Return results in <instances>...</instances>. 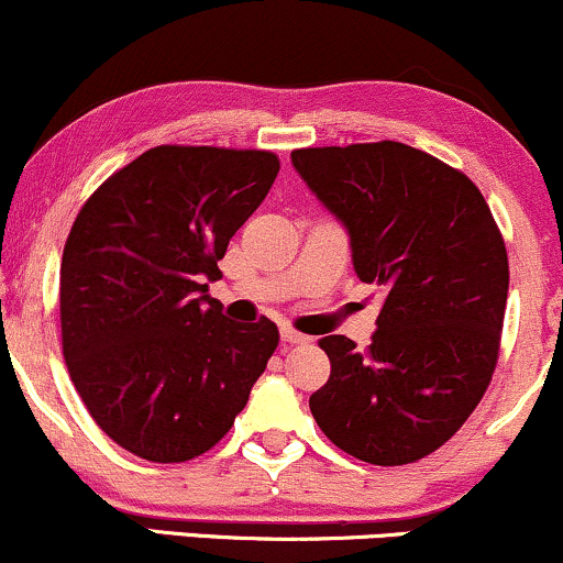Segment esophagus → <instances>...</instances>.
Returning <instances> with one entry per match:
<instances>
[{
	"label": "esophagus",
	"mask_w": 563,
	"mask_h": 563,
	"mask_svg": "<svg viewBox=\"0 0 563 563\" xmlns=\"http://www.w3.org/2000/svg\"><path fill=\"white\" fill-rule=\"evenodd\" d=\"M280 339H283V344H288V346H296V344H307V341H309V335H303V333H296L294 328H280Z\"/></svg>",
	"instance_id": "1"
}]
</instances>
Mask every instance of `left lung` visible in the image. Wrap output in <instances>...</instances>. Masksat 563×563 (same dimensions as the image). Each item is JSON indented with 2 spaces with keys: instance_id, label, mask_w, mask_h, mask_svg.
Here are the masks:
<instances>
[{
  "instance_id": "obj_1",
  "label": "left lung",
  "mask_w": 563,
  "mask_h": 563,
  "mask_svg": "<svg viewBox=\"0 0 563 563\" xmlns=\"http://www.w3.org/2000/svg\"><path fill=\"white\" fill-rule=\"evenodd\" d=\"M290 164L344 224L354 273L386 290L371 346L322 335L331 378L309 410L335 448L402 466L442 448L493 378L508 254L466 174L402 145L303 147Z\"/></svg>"
}]
</instances>
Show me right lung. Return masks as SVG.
Here are the masks:
<instances>
[{
  "label": "right lung",
  "mask_w": 563,
  "mask_h": 563,
  "mask_svg": "<svg viewBox=\"0 0 563 563\" xmlns=\"http://www.w3.org/2000/svg\"><path fill=\"white\" fill-rule=\"evenodd\" d=\"M277 172L267 151L158 145L97 187L70 228L63 357L95 423L145 461L214 448L280 341L273 320L235 322L209 296Z\"/></svg>",
  "instance_id": "obj_1"
}]
</instances>
